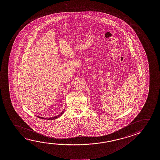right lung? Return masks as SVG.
<instances>
[{"instance_id": "add662e5", "label": "right lung", "mask_w": 160, "mask_h": 160, "mask_svg": "<svg viewBox=\"0 0 160 160\" xmlns=\"http://www.w3.org/2000/svg\"><path fill=\"white\" fill-rule=\"evenodd\" d=\"M64 113V110L61 112V113L59 114V115H56V116H55V117H50L49 118H43V117H38V118H41V119H48V120H53V119H57V118H58V117H60V116L62 115V114H63ZM38 117V116H37Z\"/></svg>"}]
</instances>
